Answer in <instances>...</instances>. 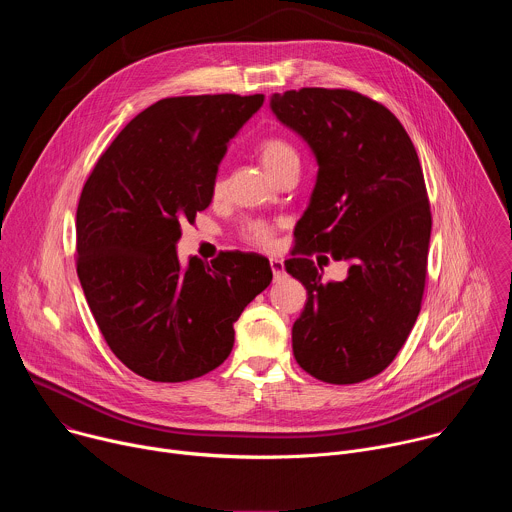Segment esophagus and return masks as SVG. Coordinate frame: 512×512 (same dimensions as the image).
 <instances>
[{
  "label": "esophagus",
  "mask_w": 512,
  "mask_h": 512,
  "mask_svg": "<svg viewBox=\"0 0 512 512\" xmlns=\"http://www.w3.org/2000/svg\"><path fill=\"white\" fill-rule=\"evenodd\" d=\"M269 265H271V271H273V279L279 281L283 275H285V265L281 259H269Z\"/></svg>",
  "instance_id": "1"
}]
</instances>
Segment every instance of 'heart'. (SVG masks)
I'll list each match as a JSON object with an SVG mask.
<instances>
[{
    "mask_svg": "<svg viewBox=\"0 0 512 512\" xmlns=\"http://www.w3.org/2000/svg\"><path fill=\"white\" fill-rule=\"evenodd\" d=\"M259 158H261V164L265 166V170L271 176H275L279 170H283L289 164H300L296 148L289 141H285L283 137H267V139H263L259 143ZM223 186H225V180L221 176H216L214 184H212V190L214 192H221ZM243 237L249 243H253V245L267 247L271 243L273 229L265 221H251V223H247L243 227Z\"/></svg>",
    "mask_w": 512,
    "mask_h": 512,
    "instance_id": "obj_1",
    "label": "heart"
}]
</instances>
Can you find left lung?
<instances>
[{"label":"left lung","instance_id":"left-lung-1","mask_svg":"<svg viewBox=\"0 0 512 512\" xmlns=\"http://www.w3.org/2000/svg\"><path fill=\"white\" fill-rule=\"evenodd\" d=\"M269 107L318 164L296 257L285 261L308 291L294 356L324 383L367 381L393 362L421 310L431 212L417 152L385 105L354 91H285ZM312 250L346 260L347 279L324 284Z\"/></svg>","mask_w":512,"mask_h":512}]
</instances>
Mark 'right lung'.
I'll return each mask as SVG.
<instances>
[{"mask_svg":"<svg viewBox=\"0 0 512 512\" xmlns=\"http://www.w3.org/2000/svg\"><path fill=\"white\" fill-rule=\"evenodd\" d=\"M263 95L170 97L133 117L95 164L77 208V273L113 354L182 383L223 364L235 322L271 283L269 261L229 251L182 267V223L208 208L229 141Z\"/></svg>","mask_w":512,"mask_h":512,"instance_id":"right-lung-1","label":"right lung"}]
</instances>
